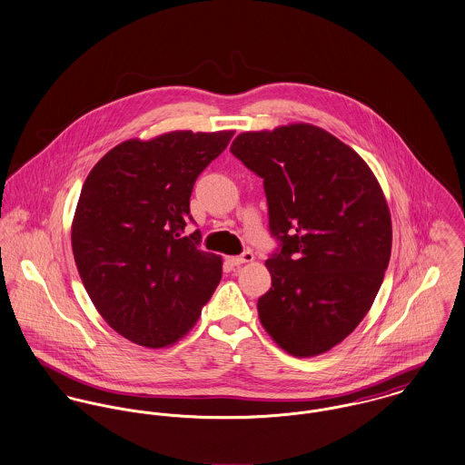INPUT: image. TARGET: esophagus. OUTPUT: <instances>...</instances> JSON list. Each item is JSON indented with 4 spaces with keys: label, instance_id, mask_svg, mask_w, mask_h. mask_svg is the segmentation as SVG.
Instances as JSON below:
<instances>
[{
    "label": "esophagus",
    "instance_id": "34e87169",
    "mask_svg": "<svg viewBox=\"0 0 465 465\" xmlns=\"http://www.w3.org/2000/svg\"><path fill=\"white\" fill-rule=\"evenodd\" d=\"M253 261V253L251 251H245L243 253H240V255H232V257H227V262L231 264V266H240V264H243V262H252Z\"/></svg>",
    "mask_w": 465,
    "mask_h": 465
}]
</instances>
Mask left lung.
<instances>
[{
    "instance_id": "1",
    "label": "left lung",
    "mask_w": 465,
    "mask_h": 465,
    "mask_svg": "<svg viewBox=\"0 0 465 465\" xmlns=\"http://www.w3.org/2000/svg\"><path fill=\"white\" fill-rule=\"evenodd\" d=\"M231 153L262 179L279 247L257 300L262 327L296 357L336 346L368 314L391 257V214L364 160L311 124L242 133Z\"/></svg>"
}]
</instances>
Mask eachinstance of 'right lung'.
<instances>
[{
	"label": "right lung",
	"instance_id": "add662e5",
	"mask_svg": "<svg viewBox=\"0 0 465 465\" xmlns=\"http://www.w3.org/2000/svg\"><path fill=\"white\" fill-rule=\"evenodd\" d=\"M234 131H173L127 140L90 170L73 222V253L84 290L121 336L162 348L199 320L222 259L201 249L190 197L201 172Z\"/></svg>",
	"mask_w": 465,
	"mask_h": 465
}]
</instances>
